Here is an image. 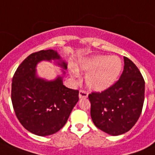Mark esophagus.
Instances as JSON below:
<instances>
[{
    "label": "esophagus",
    "instance_id": "obj_1",
    "mask_svg": "<svg viewBox=\"0 0 155 155\" xmlns=\"http://www.w3.org/2000/svg\"><path fill=\"white\" fill-rule=\"evenodd\" d=\"M87 92L84 90H80V92H79V97H80V99L81 98H87Z\"/></svg>",
    "mask_w": 155,
    "mask_h": 155
}]
</instances>
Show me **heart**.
<instances>
[{"instance_id": "heart-1", "label": "heart", "mask_w": 155, "mask_h": 155, "mask_svg": "<svg viewBox=\"0 0 155 155\" xmlns=\"http://www.w3.org/2000/svg\"><path fill=\"white\" fill-rule=\"evenodd\" d=\"M121 68V61L117 56L95 55L80 60L75 70L87 73L85 82L90 89L102 92L115 83ZM76 71H71L73 76L77 75Z\"/></svg>"}]
</instances>
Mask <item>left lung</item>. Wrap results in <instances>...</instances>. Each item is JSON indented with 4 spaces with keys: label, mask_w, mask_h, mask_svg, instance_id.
I'll return each instance as SVG.
<instances>
[{
    "label": "left lung",
    "mask_w": 155,
    "mask_h": 155,
    "mask_svg": "<svg viewBox=\"0 0 155 155\" xmlns=\"http://www.w3.org/2000/svg\"><path fill=\"white\" fill-rule=\"evenodd\" d=\"M120 79L108 89L88 95L91 117L98 129L113 136L131 130L142 113L145 81L137 66L124 57Z\"/></svg>",
    "instance_id": "1"
}]
</instances>
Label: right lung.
Masks as SVG:
<instances>
[{"label":"right lung","mask_w":155,"mask_h":155,"mask_svg":"<svg viewBox=\"0 0 155 155\" xmlns=\"http://www.w3.org/2000/svg\"><path fill=\"white\" fill-rule=\"evenodd\" d=\"M43 60H58V66L64 70L68 68L56 51L32 53L14 73L11 91L18 120L25 130L38 136H48L60 130L79 101V91L65 87L63 76L51 81L38 77L36 66Z\"/></svg>","instance_id":"add662e5"}]
</instances>
